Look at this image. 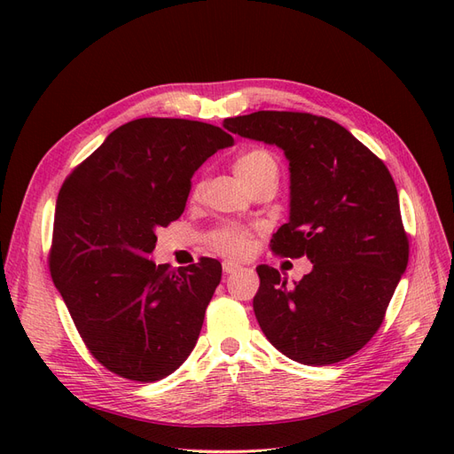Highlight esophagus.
Wrapping results in <instances>:
<instances>
[{
	"mask_svg": "<svg viewBox=\"0 0 454 454\" xmlns=\"http://www.w3.org/2000/svg\"><path fill=\"white\" fill-rule=\"evenodd\" d=\"M222 265H223V272H225V274H232V272H237V270L240 269L239 263H235V261H229V259L223 261Z\"/></svg>",
	"mask_w": 454,
	"mask_h": 454,
	"instance_id": "obj_1",
	"label": "esophagus"
}]
</instances>
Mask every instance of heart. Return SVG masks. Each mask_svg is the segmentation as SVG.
<instances>
[{
	"label": "heart",
	"instance_id": "1",
	"mask_svg": "<svg viewBox=\"0 0 454 454\" xmlns=\"http://www.w3.org/2000/svg\"><path fill=\"white\" fill-rule=\"evenodd\" d=\"M235 174L239 180L250 187L265 176H277V159L267 149H250L235 160ZM212 246L227 255H240L248 248V232L239 227H223L212 235Z\"/></svg>",
	"mask_w": 454,
	"mask_h": 454
}]
</instances>
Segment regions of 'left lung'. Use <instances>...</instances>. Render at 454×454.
Segmentation results:
<instances>
[{
    "mask_svg": "<svg viewBox=\"0 0 454 454\" xmlns=\"http://www.w3.org/2000/svg\"><path fill=\"white\" fill-rule=\"evenodd\" d=\"M242 138L277 145L290 162V219L272 250L307 255L312 270L294 286L259 265L255 318L274 348L305 365H329L377 333L407 269L400 200L384 162L339 122L294 112L229 117Z\"/></svg>",
    "mask_w": 454,
    "mask_h": 454,
    "instance_id": "1",
    "label": "left lung"
}]
</instances>
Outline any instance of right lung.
I'll use <instances>...</instances> for the list:
<instances>
[{
	"instance_id": "obj_1",
	"label": "right lung",
	"mask_w": 454,
	"mask_h": 454,
	"mask_svg": "<svg viewBox=\"0 0 454 454\" xmlns=\"http://www.w3.org/2000/svg\"><path fill=\"white\" fill-rule=\"evenodd\" d=\"M235 144L208 122L145 117L107 136L64 182L54 210L51 277L92 356L153 382L195 348L222 263L155 265L157 229L185 210L191 177Z\"/></svg>"
}]
</instances>
